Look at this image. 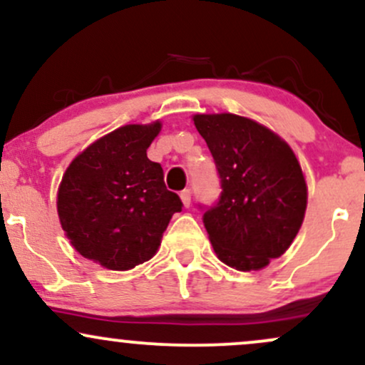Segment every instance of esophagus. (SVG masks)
Wrapping results in <instances>:
<instances>
[{"mask_svg": "<svg viewBox=\"0 0 365 365\" xmlns=\"http://www.w3.org/2000/svg\"><path fill=\"white\" fill-rule=\"evenodd\" d=\"M180 199H182L183 206H185V207L190 206V202H192V195H190V190H188V188H185V190H182V192H180Z\"/></svg>", "mask_w": 365, "mask_h": 365, "instance_id": "34e87169", "label": "esophagus"}]
</instances>
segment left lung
Masks as SVG:
<instances>
[{"instance_id": "1", "label": "left lung", "mask_w": 365, "mask_h": 365, "mask_svg": "<svg viewBox=\"0 0 365 365\" xmlns=\"http://www.w3.org/2000/svg\"><path fill=\"white\" fill-rule=\"evenodd\" d=\"M194 123L221 185L212 206L199 204L209 240L226 266L261 269L290 247L302 226V168L287 142L244 116L197 115Z\"/></svg>"}]
</instances>
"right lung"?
Returning a JSON list of instances; mask_svg holds the SVG:
<instances>
[{"mask_svg":"<svg viewBox=\"0 0 365 365\" xmlns=\"http://www.w3.org/2000/svg\"><path fill=\"white\" fill-rule=\"evenodd\" d=\"M161 123L125 125L73 159L58 190V215L78 254L113 271L132 269L158 250L183 204L165 185L148 148Z\"/></svg>","mask_w":365,"mask_h":365,"instance_id":"right-lung-1","label":"right lung"}]
</instances>
